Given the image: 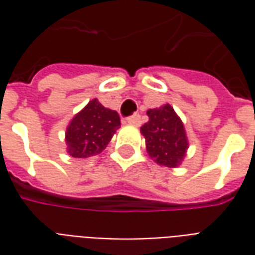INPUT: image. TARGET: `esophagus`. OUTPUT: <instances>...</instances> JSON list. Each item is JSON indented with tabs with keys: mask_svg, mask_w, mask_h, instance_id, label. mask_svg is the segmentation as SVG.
<instances>
[{
	"mask_svg": "<svg viewBox=\"0 0 255 255\" xmlns=\"http://www.w3.org/2000/svg\"><path fill=\"white\" fill-rule=\"evenodd\" d=\"M127 123L128 124H131V126H140V123H142V120H140V115L133 113L132 116L127 117Z\"/></svg>",
	"mask_w": 255,
	"mask_h": 255,
	"instance_id": "34e87169",
	"label": "esophagus"
}]
</instances>
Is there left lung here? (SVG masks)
<instances>
[{
    "label": "left lung",
    "instance_id": "1",
    "mask_svg": "<svg viewBox=\"0 0 255 255\" xmlns=\"http://www.w3.org/2000/svg\"><path fill=\"white\" fill-rule=\"evenodd\" d=\"M149 122L140 127L146 139V149L160 165L177 166L186 155L187 136L182 120L171 105L147 111Z\"/></svg>",
    "mask_w": 255,
    "mask_h": 255
}]
</instances>
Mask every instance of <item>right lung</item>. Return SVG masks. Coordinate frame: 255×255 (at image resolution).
Instances as JSON below:
<instances>
[{"label": "right lung", "mask_w": 255, "mask_h": 255, "mask_svg": "<svg viewBox=\"0 0 255 255\" xmlns=\"http://www.w3.org/2000/svg\"><path fill=\"white\" fill-rule=\"evenodd\" d=\"M119 127L120 117L117 112L102 106L98 100L90 101L68 126V153L75 158L100 154Z\"/></svg>", "instance_id": "add662e5"}]
</instances>
